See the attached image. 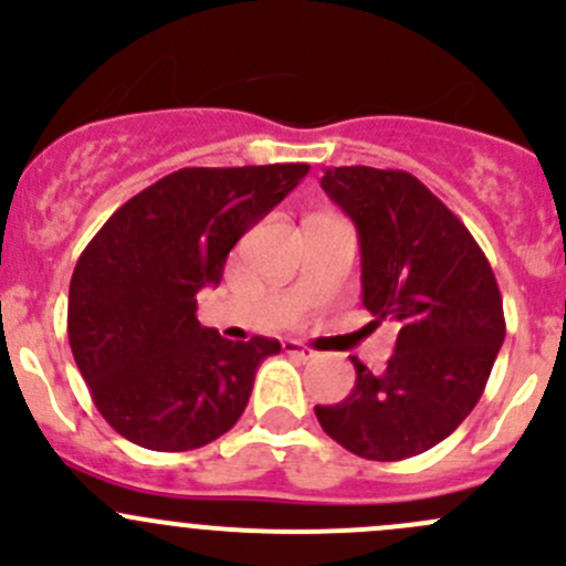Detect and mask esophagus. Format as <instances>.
<instances>
[{
    "mask_svg": "<svg viewBox=\"0 0 566 566\" xmlns=\"http://www.w3.org/2000/svg\"><path fill=\"white\" fill-rule=\"evenodd\" d=\"M284 353H290V356L301 358V361H310V358H315V350H312V347L301 345V342H295V339L284 342Z\"/></svg>",
    "mask_w": 566,
    "mask_h": 566,
    "instance_id": "34e87169",
    "label": "esophagus"
}]
</instances>
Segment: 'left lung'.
Wrapping results in <instances>:
<instances>
[{"instance_id":"8db88e82","label":"left lung","mask_w":566,"mask_h":566,"mask_svg":"<svg viewBox=\"0 0 566 566\" xmlns=\"http://www.w3.org/2000/svg\"><path fill=\"white\" fill-rule=\"evenodd\" d=\"M361 241L364 306L399 323L380 375L358 358L342 402L315 405L347 452L394 462L427 452L462 424L504 342V304L488 256L458 216L402 169L336 167L319 180Z\"/></svg>"}]
</instances>
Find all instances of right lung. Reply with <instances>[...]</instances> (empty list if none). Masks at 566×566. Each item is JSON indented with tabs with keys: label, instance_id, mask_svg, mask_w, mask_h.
I'll return each instance as SVG.
<instances>
[{
	"label": "right lung",
	"instance_id": "obj_1",
	"mask_svg": "<svg viewBox=\"0 0 566 566\" xmlns=\"http://www.w3.org/2000/svg\"><path fill=\"white\" fill-rule=\"evenodd\" d=\"M310 172V164L186 167L114 210L76 262L67 339L101 416L136 447L188 452L247 410L276 339L230 342L197 319L230 249Z\"/></svg>",
	"mask_w": 566,
	"mask_h": 566
}]
</instances>
